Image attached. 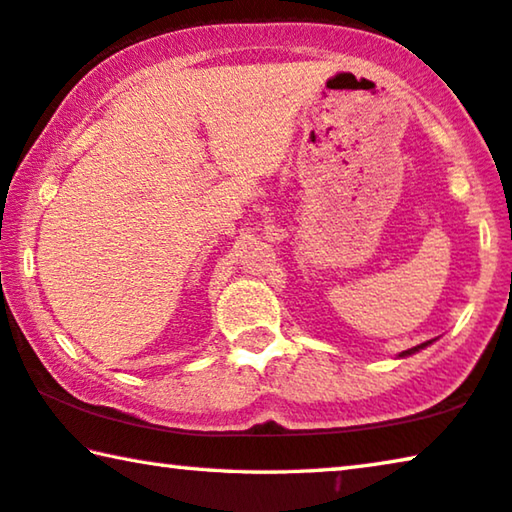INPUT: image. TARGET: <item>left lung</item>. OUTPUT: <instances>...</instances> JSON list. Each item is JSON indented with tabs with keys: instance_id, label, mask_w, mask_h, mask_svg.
Masks as SVG:
<instances>
[{
	"instance_id": "8db88e82",
	"label": "left lung",
	"mask_w": 512,
	"mask_h": 512,
	"mask_svg": "<svg viewBox=\"0 0 512 512\" xmlns=\"http://www.w3.org/2000/svg\"><path fill=\"white\" fill-rule=\"evenodd\" d=\"M428 344H431V342H424V344H419V346H415V348H408V351H403L401 355H412V353H417V351H421V348H426Z\"/></svg>"
}]
</instances>
